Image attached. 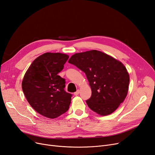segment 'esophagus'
<instances>
[{
  "instance_id": "34e87169",
  "label": "esophagus",
  "mask_w": 155,
  "mask_h": 155,
  "mask_svg": "<svg viewBox=\"0 0 155 155\" xmlns=\"http://www.w3.org/2000/svg\"><path fill=\"white\" fill-rule=\"evenodd\" d=\"M79 92H80V91H79V90H78L76 92H74V95L77 96V95H78L79 94Z\"/></svg>"
}]
</instances>
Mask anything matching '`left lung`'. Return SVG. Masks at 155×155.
I'll list each match as a JSON object with an SVG mask.
<instances>
[{"label": "left lung", "mask_w": 155, "mask_h": 155, "mask_svg": "<svg viewBox=\"0 0 155 155\" xmlns=\"http://www.w3.org/2000/svg\"><path fill=\"white\" fill-rule=\"evenodd\" d=\"M69 63L83 71L91 89L88 106L102 116L113 113L125 99L129 74L121 61L97 50L73 54Z\"/></svg>", "instance_id": "1"}]
</instances>
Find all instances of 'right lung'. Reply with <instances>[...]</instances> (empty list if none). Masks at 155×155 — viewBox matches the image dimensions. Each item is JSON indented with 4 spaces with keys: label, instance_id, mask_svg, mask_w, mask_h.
I'll return each mask as SVG.
<instances>
[{
    "label": "right lung",
    "instance_id": "right-lung-1",
    "mask_svg": "<svg viewBox=\"0 0 155 155\" xmlns=\"http://www.w3.org/2000/svg\"><path fill=\"white\" fill-rule=\"evenodd\" d=\"M69 57L60 53L42 54L34 60L22 81L30 106L49 118H56L69 108L72 94L65 91V80L58 75Z\"/></svg>",
    "mask_w": 155,
    "mask_h": 155
}]
</instances>
